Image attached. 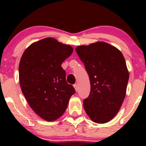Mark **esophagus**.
<instances>
[{
    "label": "esophagus",
    "instance_id": "1",
    "mask_svg": "<svg viewBox=\"0 0 146 146\" xmlns=\"http://www.w3.org/2000/svg\"><path fill=\"white\" fill-rule=\"evenodd\" d=\"M74 88L76 91L78 90V84H76L74 85Z\"/></svg>",
    "mask_w": 146,
    "mask_h": 146
}]
</instances>
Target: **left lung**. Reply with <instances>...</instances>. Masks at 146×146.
Listing matches in <instances>:
<instances>
[{"label":"left lung","instance_id":"left-lung-1","mask_svg":"<svg viewBox=\"0 0 146 146\" xmlns=\"http://www.w3.org/2000/svg\"><path fill=\"white\" fill-rule=\"evenodd\" d=\"M76 51L91 85L84 108L94 122H108L116 115L126 94L129 72L124 57L117 48L105 42L79 46Z\"/></svg>","mask_w":146,"mask_h":146}]
</instances>
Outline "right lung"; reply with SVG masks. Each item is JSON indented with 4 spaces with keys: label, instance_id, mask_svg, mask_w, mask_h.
I'll list each match as a JSON object with an SVG mask.
<instances>
[{
    "label": "right lung",
    "instance_id": "1",
    "mask_svg": "<svg viewBox=\"0 0 146 146\" xmlns=\"http://www.w3.org/2000/svg\"><path fill=\"white\" fill-rule=\"evenodd\" d=\"M72 52L71 46L48 37L31 44L21 58L22 92L33 111L46 121L62 116L75 93L61 66Z\"/></svg>",
    "mask_w": 146,
    "mask_h": 146
}]
</instances>
